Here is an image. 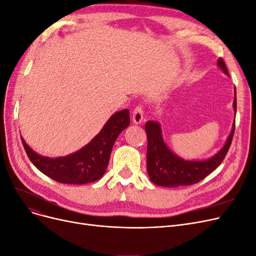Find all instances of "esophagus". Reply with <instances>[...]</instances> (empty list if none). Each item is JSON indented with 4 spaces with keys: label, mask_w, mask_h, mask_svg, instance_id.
<instances>
[{
    "label": "esophagus",
    "mask_w": 256,
    "mask_h": 256,
    "mask_svg": "<svg viewBox=\"0 0 256 256\" xmlns=\"http://www.w3.org/2000/svg\"><path fill=\"white\" fill-rule=\"evenodd\" d=\"M144 121V110L141 106L135 108L133 110V122L135 124H140Z\"/></svg>",
    "instance_id": "esophagus-1"
}]
</instances>
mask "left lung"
<instances>
[{"label": "left lung", "mask_w": 256, "mask_h": 256, "mask_svg": "<svg viewBox=\"0 0 256 256\" xmlns=\"http://www.w3.org/2000/svg\"><path fill=\"white\" fill-rule=\"evenodd\" d=\"M217 65L226 74L229 76L222 58H218ZM234 92L233 108L236 112V90ZM234 130L235 122L226 144L212 158L204 160V162H188L175 155L166 146L162 139V128L158 122L148 121L146 123L148 136L146 171L150 182L157 186L166 188L191 186L200 182L222 162L232 144Z\"/></svg>", "instance_id": "1"}]
</instances>
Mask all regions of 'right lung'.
Segmentation results:
<instances>
[{
	"label": "right lung",
	"mask_w": 256,
	"mask_h": 256,
	"mask_svg": "<svg viewBox=\"0 0 256 256\" xmlns=\"http://www.w3.org/2000/svg\"><path fill=\"white\" fill-rule=\"evenodd\" d=\"M130 122L128 110L115 112L88 144L76 153L59 158L36 154L21 139L28 158L43 174L60 184H84L98 180L106 173L112 146Z\"/></svg>",
	"instance_id": "1"
}]
</instances>
